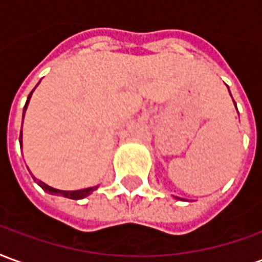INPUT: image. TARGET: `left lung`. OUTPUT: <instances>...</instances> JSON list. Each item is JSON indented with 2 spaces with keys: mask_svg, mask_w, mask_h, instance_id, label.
Instances as JSON below:
<instances>
[{
  "mask_svg": "<svg viewBox=\"0 0 262 262\" xmlns=\"http://www.w3.org/2000/svg\"><path fill=\"white\" fill-rule=\"evenodd\" d=\"M230 95H231V94H230ZM233 102H234V101H233ZM234 105H236V102H234ZM236 109H237V106H236ZM177 199H180V198H177Z\"/></svg>",
  "mask_w": 262,
  "mask_h": 262,
  "instance_id": "left-lung-1",
  "label": "left lung"
}]
</instances>
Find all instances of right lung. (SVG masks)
Segmentation results:
<instances>
[{
	"label": "right lung",
	"mask_w": 262,
	"mask_h": 262,
	"mask_svg": "<svg viewBox=\"0 0 262 262\" xmlns=\"http://www.w3.org/2000/svg\"><path fill=\"white\" fill-rule=\"evenodd\" d=\"M33 91H35V90H33ZM33 91H32V92H33ZM32 92L29 94V97H28V99H26L25 106H24V116H25V111H26V108H28V103H29V99H31V97H32ZM24 116H22V118H24ZM22 122H24V120H22ZM19 143L22 144V132H20V135H19ZM31 176H32V174H31ZM32 177H33V176H32ZM33 180H35V181H37L39 187L42 188L43 191H46L48 193H52V195H61V196L70 198V199H82V198L88 196L90 193H92V191H95V189L98 188V187L85 188V189H78V191H60V189H56V188L49 187V185H46L45 182L36 180L35 177H33Z\"/></svg>",
	"instance_id": "right-lung-1"
}]
</instances>
